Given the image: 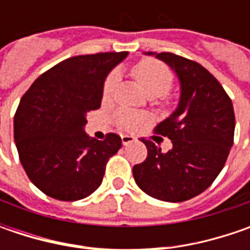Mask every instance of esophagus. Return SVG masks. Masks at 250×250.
<instances>
[{"instance_id":"34e87169","label":"esophagus","mask_w":250,"mask_h":250,"mask_svg":"<svg viewBox=\"0 0 250 250\" xmlns=\"http://www.w3.org/2000/svg\"><path fill=\"white\" fill-rule=\"evenodd\" d=\"M121 140H122V145L126 146V145L133 143V142H135V138H133L132 135H122V136H121Z\"/></svg>"}]
</instances>
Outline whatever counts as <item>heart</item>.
<instances>
[{
    "label": "heart",
    "mask_w": 250,
    "mask_h": 250,
    "mask_svg": "<svg viewBox=\"0 0 250 250\" xmlns=\"http://www.w3.org/2000/svg\"><path fill=\"white\" fill-rule=\"evenodd\" d=\"M132 75L151 97H161L167 94L174 84V73L171 72V69L166 63L151 58H145L138 63H135L132 68ZM117 82H118V73L110 72L107 75V78L103 82V90H101L104 100L111 99ZM115 118L120 126L128 130L138 129L147 120L145 114L128 110L120 111Z\"/></svg>",
    "instance_id": "1"
}]
</instances>
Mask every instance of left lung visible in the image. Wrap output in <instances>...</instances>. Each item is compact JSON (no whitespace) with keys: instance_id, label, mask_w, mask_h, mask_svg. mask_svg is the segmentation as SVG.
<instances>
[{"instance_id":"8db88e82","label":"left lung","mask_w":250,"mask_h":250,"mask_svg":"<svg viewBox=\"0 0 250 250\" xmlns=\"http://www.w3.org/2000/svg\"><path fill=\"white\" fill-rule=\"evenodd\" d=\"M156 57L175 71L181 82L177 111L154 129L171 139L172 149L163 153L153 140L143 138L147 157L133 166V178L149 196L185 202L206 190L224 167L234 143L235 114L224 87L203 65L172 53Z\"/></svg>"}]
</instances>
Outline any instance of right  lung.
Listing matches in <instances>:
<instances>
[{
	"label": "right lung",
	"instance_id": "obj_1",
	"mask_svg": "<svg viewBox=\"0 0 250 250\" xmlns=\"http://www.w3.org/2000/svg\"><path fill=\"white\" fill-rule=\"evenodd\" d=\"M128 55L71 57L40 75L15 112L14 138L29 179L47 196L73 202L100 187L105 164L121 149L120 135L91 139L86 114L99 110L103 82Z\"/></svg>",
	"mask_w": 250,
	"mask_h": 250
}]
</instances>
